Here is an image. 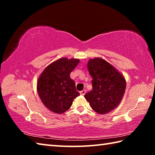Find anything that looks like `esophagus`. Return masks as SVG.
Wrapping results in <instances>:
<instances>
[{"label": "esophagus", "mask_w": 155, "mask_h": 155, "mask_svg": "<svg viewBox=\"0 0 155 155\" xmlns=\"http://www.w3.org/2000/svg\"><path fill=\"white\" fill-rule=\"evenodd\" d=\"M85 93H86V90H83L80 91V94L81 96H84L85 94Z\"/></svg>", "instance_id": "34e87169"}]
</instances>
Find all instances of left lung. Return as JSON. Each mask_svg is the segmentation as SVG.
I'll list each match as a JSON object with an SVG mask.
<instances>
[{
  "label": "left lung",
  "mask_w": 155,
  "mask_h": 155,
  "mask_svg": "<svg viewBox=\"0 0 155 155\" xmlns=\"http://www.w3.org/2000/svg\"><path fill=\"white\" fill-rule=\"evenodd\" d=\"M87 69L92 77V90L85 98L94 111L108 114L119 105L126 89V80L114 66L100 57L90 59Z\"/></svg>",
  "instance_id": "8db88e82"
}]
</instances>
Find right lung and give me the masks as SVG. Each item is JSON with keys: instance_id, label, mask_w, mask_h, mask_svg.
Masks as SVG:
<instances>
[{"instance_id": "add662e5", "label": "right lung", "mask_w": 155, "mask_h": 155, "mask_svg": "<svg viewBox=\"0 0 155 155\" xmlns=\"http://www.w3.org/2000/svg\"><path fill=\"white\" fill-rule=\"evenodd\" d=\"M79 61L64 57L51 63L41 72L37 90L42 103L51 111L59 114L65 112L80 95L70 76Z\"/></svg>"}]
</instances>
